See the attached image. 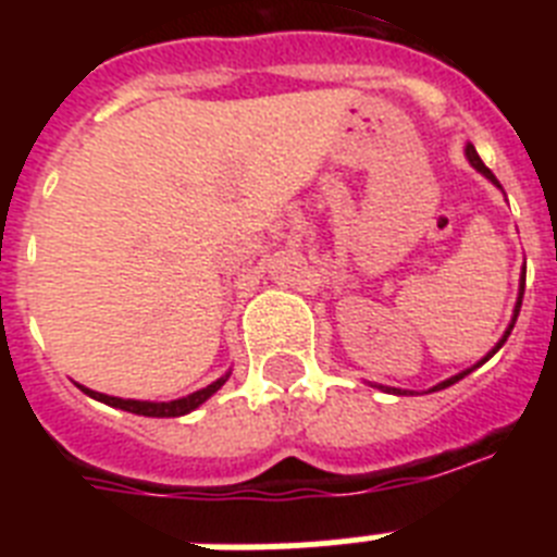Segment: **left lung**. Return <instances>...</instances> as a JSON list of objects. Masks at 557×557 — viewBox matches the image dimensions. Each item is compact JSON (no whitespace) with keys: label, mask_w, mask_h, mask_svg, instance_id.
I'll list each match as a JSON object with an SVG mask.
<instances>
[{"label":"left lung","mask_w":557,"mask_h":557,"mask_svg":"<svg viewBox=\"0 0 557 557\" xmlns=\"http://www.w3.org/2000/svg\"><path fill=\"white\" fill-rule=\"evenodd\" d=\"M466 159H469V164H471V166H474V170H476V172H482V175H485V178H488V181H491V184H496V186H499V181H496V175H494V172H491V170H488V166L482 164V159H480V156H476V150H474V145H471V141H469V145H466ZM499 189H502V186H499ZM521 298H524V273H521L519 301H516V309H513V321H510L508 332L502 334V339H499V343H496V346H494V348H491V351H488V354H485V357H482V359H480V362H476V366H474V368H480V366H482V362H488V359H491V357H494V354H496V351H499V348H502V346H505V339H508V337H510V332H513V323H516V318H519V309H521ZM474 368H469V371H462V373H457V376L446 379V382H441V385H435V387H432V391H444V387L455 385V382H460V379H462V376H469V373H471V371H474ZM387 391H391V387H387ZM393 393H401V391H396V387H393Z\"/></svg>","instance_id":"8db88e82"}]
</instances>
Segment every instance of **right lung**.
Returning <instances> with one entry per match:
<instances>
[{
  "label": "right lung",
  "mask_w": 557,
  "mask_h": 557,
  "mask_svg": "<svg viewBox=\"0 0 557 557\" xmlns=\"http://www.w3.org/2000/svg\"><path fill=\"white\" fill-rule=\"evenodd\" d=\"M225 379H228V373L225 376H220L218 382H211L209 387H203V391H195L191 396H184V398H175V401H136V398H116V396H106V393H95L88 391V387L81 385V391L86 393V396L97 398V401H102V405L108 407H120V410H127V412H136V416H147V418H178V416H186V412H191L195 407H200L209 396H214V393L220 391V387L225 385Z\"/></svg>",
  "instance_id": "add662e5"
}]
</instances>
